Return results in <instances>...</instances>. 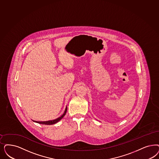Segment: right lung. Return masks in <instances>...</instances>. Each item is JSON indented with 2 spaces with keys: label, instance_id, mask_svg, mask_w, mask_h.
Here are the masks:
<instances>
[{
  "label": "right lung",
  "instance_id": "add662e5",
  "mask_svg": "<svg viewBox=\"0 0 159 159\" xmlns=\"http://www.w3.org/2000/svg\"><path fill=\"white\" fill-rule=\"evenodd\" d=\"M66 111H67V107H66V109H65V110L64 113H63L62 115L60 117H58V118H57V119H56L55 120L46 121H33L34 122L38 123H39V124H42V125H53V124H55V123H57L58 121H60V120H61V119H62V118L65 116V115H66Z\"/></svg>",
  "mask_w": 159,
  "mask_h": 159
}]
</instances>
